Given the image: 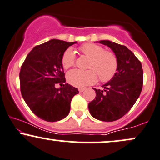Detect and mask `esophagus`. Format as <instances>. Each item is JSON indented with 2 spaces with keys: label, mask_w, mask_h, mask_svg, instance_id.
Listing matches in <instances>:
<instances>
[{
  "label": "esophagus",
  "mask_w": 160,
  "mask_h": 160,
  "mask_svg": "<svg viewBox=\"0 0 160 160\" xmlns=\"http://www.w3.org/2000/svg\"><path fill=\"white\" fill-rule=\"evenodd\" d=\"M85 89H86L85 88H79V92H82L85 91Z\"/></svg>",
  "instance_id": "esophagus-1"
}]
</instances>
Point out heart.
<instances>
[{"instance_id":"obj_1","label":"heart","mask_w":160,"mask_h":160,"mask_svg":"<svg viewBox=\"0 0 160 160\" xmlns=\"http://www.w3.org/2000/svg\"><path fill=\"white\" fill-rule=\"evenodd\" d=\"M79 50L82 54L90 59L88 70L74 69L67 74V80L71 85L77 87H85L97 81L98 75L101 82H107L115 76L118 70V61L113 52L105 51L103 47L93 43L82 45ZM76 57L72 49L68 48L62 57L63 68L68 69L74 66Z\"/></svg>"}]
</instances>
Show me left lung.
Wrapping results in <instances>:
<instances>
[{
	"instance_id": "8db88e82",
	"label": "left lung",
	"mask_w": 160,
	"mask_h": 160,
	"mask_svg": "<svg viewBox=\"0 0 160 160\" xmlns=\"http://www.w3.org/2000/svg\"><path fill=\"white\" fill-rule=\"evenodd\" d=\"M112 50L118 61L115 76L102 86L93 89L96 97L88 103L89 112L103 122H114L128 113L137 101L143 86L142 63L126 46L108 40L99 42Z\"/></svg>"
}]
</instances>
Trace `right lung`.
I'll return each mask as SVG.
<instances>
[{"instance_id":"1","label":"right lung","mask_w":160,"mask_h":160,"mask_svg":"<svg viewBox=\"0 0 160 160\" xmlns=\"http://www.w3.org/2000/svg\"><path fill=\"white\" fill-rule=\"evenodd\" d=\"M76 42L51 39L33 48L21 68L20 89L29 108L38 118L54 122L65 118L78 88L68 83L57 89L56 84L65 82L62 57Z\"/></svg>"}]
</instances>
